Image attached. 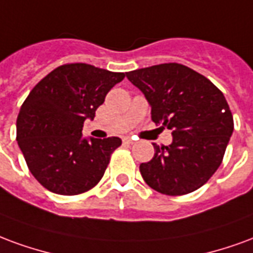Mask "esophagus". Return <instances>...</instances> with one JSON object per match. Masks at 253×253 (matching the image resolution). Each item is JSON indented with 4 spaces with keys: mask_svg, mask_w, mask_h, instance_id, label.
Masks as SVG:
<instances>
[{
    "mask_svg": "<svg viewBox=\"0 0 253 253\" xmlns=\"http://www.w3.org/2000/svg\"><path fill=\"white\" fill-rule=\"evenodd\" d=\"M123 141H124L125 144H133V139H130V137H124Z\"/></svg>",
    "mask_w": 253,
    "mask_h": 253,
    "instance_id": "obj_1",
    "label": "esophagus"
}]
</instances>
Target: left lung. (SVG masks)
Returning <instances> with one entry per match:
<instances>
[{
  "label": "left lung",
  "mask_w": 253,
  "mask_h": 253,
  "mask_svg": "<svg viewBox=\"0 0 253 253\" xmlns=\"http://www.w3.org/2000/svg\"><path fill=\"white\" fill-rule=\"evenodd\" d=\"M144 94L155 124L172 130V143L154 144L140 165L151 189L183 195L204 186L220 167L233 132L229 105L209 79L183 64L165 63L126 73Z\"/></svg>",
  "instance_id": "1"
}]
</instances>
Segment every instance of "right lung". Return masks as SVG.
Listing matches in <instances>:
<instances>
[{
    "label": "right lung",
    "instance_id": "obj_1",
    "mask_svg": "<svg viewBox=\"0 0 253 253\" xmlns=\"http://www.w3.org/2000/svg\"><path fill=\"white\" fill-rule=\"evenodd\" d=\"M124 73L86 63L64 64L39 82L17 117V143L29 171L45 189L77 195L104 176L120 137H84L82 128Z\"/></svg>",
    "mask_w": 253,
    "mask_h": 253
}]
</instances>
